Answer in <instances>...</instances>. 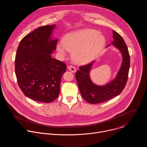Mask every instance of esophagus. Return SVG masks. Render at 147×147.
<instances>
[{"mask_svg":"<svg viewBox=\"0 0 147 147\" xmlns=\"http://www.w3.org/2000/svg\"><path fill=\"white\" fill-rule=\"evenodd\" d=\"M67 69H68L69 70L71 71L72 73H75L76 71V69L74 67L72 66H69L67 67Z\"/></svg>","mask_w":147,"mask_h":147,"instance_id":"1","label":"esophagus"}]
</instances>
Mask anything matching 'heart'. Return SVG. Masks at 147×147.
Segmentation results:
<instances>
[{
    "label": "heart",
    "mask_w": 147,
    "mask_h": 147,
    "mask_svg": "<svg viewBox=\"0 0 147 147\" xmlns=\"http://www.w3.org/2000/svg\"><path fill=\"white\" fill-rule=\"evenodd\" d=\"M105 42L102 34L86 28L65 35L61 38V44H57L56 49L61 56L65 55L66 50L71 52V58L76 63L86 65L99 55Z\"/></svg>",
    "instance_id": "b5f03b06"
}]
</instances>
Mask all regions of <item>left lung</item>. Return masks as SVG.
I'll list each match as a JSON object with an SVG mask.
<instances>
[{
    "label": "left lung",
    "instance_id": "left-lung-1",
    "mask_svg": "<svg viewBox=\"0 0 147 147\" xmlns=\"http://www.w3.org/2000/svg\"><path fill=\"white\" fill-rule=\"evenodd\" d=\"M113 38L111 45L119 50L123 57L121 67L113 80L103 86H98L92 81L90 73L94 61L87 65L80 67L79 70L76 73L81 94L88 103L95 104L107 101L119 95L126 85L130 68L129 52L123 38L114 30Z\"/></svg>",
    "mask_w": 147,
    "mask_h": 147
}]
</instances>
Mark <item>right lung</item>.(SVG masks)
I'll return each mask as SVG.
<instances>
[{"label":"right lung","mask_w":147,"mask_h":147,"mask_svg":"<svg viewBox=\"0 0 147 147\" xmlns=\"http://www.w3.org/2000/svg\"><path fill=\"white\" fill-rule=\"evenodd\" d=\"M56 25L40 27L25 36L17 48L15 73L23 94L34 100L49 103L59 96L61 78L66 70L63 62L52 57L57 39Z\"/></svg>","instance_id":"right-lung-1"}]
</instances>
